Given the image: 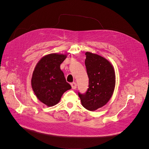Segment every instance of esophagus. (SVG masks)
Masks as SVG:
<instances>
[{
    "mask_svg": "<svg viewBox=\"0 0 149 149\" xmlns=\"http://www.w3.org/2000/svg\"><path fill=\"white\" fill-rule=\"evenodd\" d=\"M71 87H72V89H75L76 88V86H77V84H76V83L74 82V83H72L71 84Z\"/></svg>",
    "mask_w": 149,
    "mask_h": 149,
    "instance_id": "obj_1",
    "label": "esophagus"
}]
</instances>
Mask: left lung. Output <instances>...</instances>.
I'll list each match as a JSON object with an SVG mask.
<instances>
[{
	"label": "left lung",
	"instance_id": "1",
	"mask_svg": "<svg viewBox=\"0 0 149 149\" xmlns=\"http://www.w3.org/2000/svg\"><path fill=\"white\" fill-rule=\"evenodd\" d=\"M85 55L89 88L84 94L78 93V96L83 106L93 111L109 101L114 93L116 75L113 66L106 58L88 52Z\"/></svg>",
	"mask_w": 149,
	"mask_h": 149
}]
</instances>
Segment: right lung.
<instances>
[{"label": "right lung", "instance_id": "add662e5", "mask_svg": "<svg viewBox=\"0 0 149 149\" xmlns=\"http://www.w3.org/2000/svg\"><path fill=\"white\" fill-rule=\"evenodd\" d=\"M66 58V55L63 54H49L42 58L33 72L31 81L33 91L47 106L56 105L63 93L71 88L60 69Z\"/></svg>", "mask_w": 149, "mask_h": 149}]
</instances>
